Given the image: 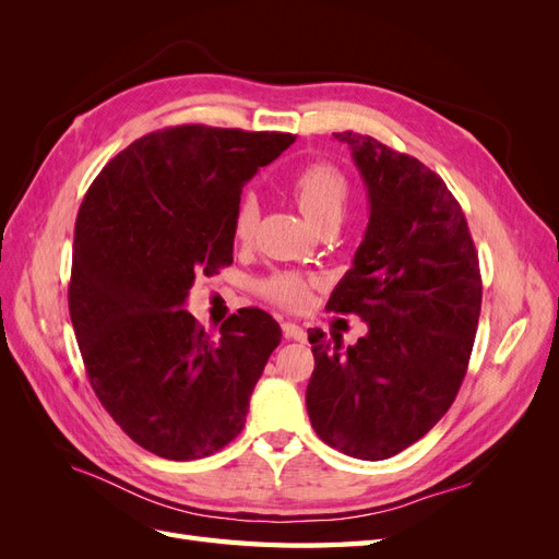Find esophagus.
<instances>
[{
	"instance_id": "1",
	"label": "esophagus",
	"mask_w": 559,
	"mask_h": 559,
	"mask_svg": "<svg viewBox=\"0 0 559 559\" xmlns=\"http://www.w3.org/2000/svg\"><path fill=\"white\" fill-rule=\"evenodd\" d=\"M282 331H284V335H286V337H292V341H298V343H306V337H308L306 329L298 326V324H294V321H284V324H282Z\"/></svg>"
}]
</instances>
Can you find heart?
Listing matches in <instances>:
<instances>
[{"mask_svg": "<svg viewBox=\"0 0 559 559\" xmlns=\"http://www.w3.org/2000/svg\"><path fill=\"white\" fill-rule=\"evenodd\" d=\"M349 181L329 163H314L300 170L292 179V195L298 210L308 218L312 228H321L326 224H341L345 207L349 202ZM259 224V202L253 195H245L233 218L235 238L247 242L251 240L253 230ZM314 286L312 277H302L298 273H280L263 284V292L270 300L289 310L306 308L310 298V289Z\"/></svg>", "mask_w": 559, "mask_h": 559, "instance_id": "b5f03b06", "label": "heart"}]
</instances>
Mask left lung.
<instances>
[{"label":"left lung","mask_w":559,"mask_h":559,"mask_svg":"<svg viewBox=\"0 0 559 559\" xmlns=\"http://www.w3.org/2000/svg\"><path fill=\"white\" fill-rule=\"evenodd\" d=\"M333 134L352 148L370 216L326 310L359 314L368 333L347 349L335 335H308L306 405L321 441L380 462L417 443L460 392L483 282L464 212L441 177L368 134Z\"/></svg>","instance_id":"left-lung-1"}]
</instances>
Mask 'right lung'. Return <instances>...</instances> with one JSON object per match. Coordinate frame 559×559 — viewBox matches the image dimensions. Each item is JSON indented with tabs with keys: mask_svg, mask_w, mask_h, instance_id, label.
<instances>
[{
	"mask_svg": "<svg viewBox=\"0 0 559 559\" xmlns=\"http://www.w3.org/2000/svg\"><path fill=\"white\" fill-rule=\"evenodd\" d=\"M294 144L286 132L177 126L97 175L74 228L70 317L91 386L134 443L189 462L228 445L282 341L259 308L218 335L183 310L195 277L233 263L242 186Z\"/></svg>",
	"mask_w": 559,
	"mask_h": 559,
	"instance_id": "add662e5",
	"label": "right lung"
}]
</instances>
